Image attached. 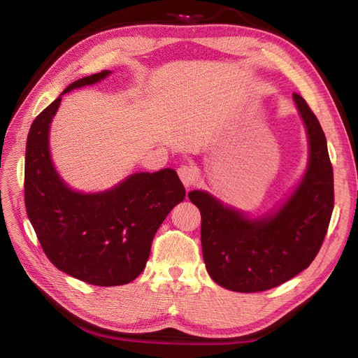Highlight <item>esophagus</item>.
<instances>
[{"label":"esophagus","mask_w":358,"mask_h":358,"mask_svg":"<svg viewBox=\"0 0 358 358\" xmlns=\"http://www.w3.org/2000/svg\"><path fill=\"white\" fill-rule=\"evenodd\" d=\"M178 175L185 187H192L197 180V171L192 166L182 164L178 167Z\"/></svg>","instance_id":"obj_1"}]
</instances>
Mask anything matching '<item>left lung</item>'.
I'll use <instances>...</instances> for the list:
<instances>
[{
  "instance_id": "left-lung-1",
  "label": "left lung",
  "mask_w": 358,
  "mask_h": 358,
  "mask_svg": "<svg viewBox=\"0 0 358 358\" xmlns=\"http://www.w3.org/2000/svg\"><path fill=\"white\" fill-rule=\"evenodd\" d=\"M309 137V167L299 188L276 213L249 221L204 191L189 200L201 213V249L216 284L237 292L275 288L317 257L334 206L333 167L326 136L301 95L292 94Z\"/></svg>"
}]
</instances>
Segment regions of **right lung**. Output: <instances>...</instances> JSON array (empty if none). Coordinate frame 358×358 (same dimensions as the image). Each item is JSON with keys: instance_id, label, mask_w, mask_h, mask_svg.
Returning <instances> with one entry per match:
<instances>
[{"instance_id": "right-lung-1", "label": "right lung", "mask_w": 358, "mask_h": 358, "mask_svg": "<svg viewBox=\"0 0 358 358\" xmlns=\"http://www.w3.org/2000/svg\"><path fill=\"white\" fill-rule=\"evenodd\" d=\"M109 73L86 76L62 94L100 82ZM61 95L34 119L28 133L24 179L28 218L57 268L91 285L128 284L143 272L154 236L169 212L185 199V188L175 170L162 169L136 173L100 194L70 189L53 169L48 140Z\"/></svg>"}]
</instances>
